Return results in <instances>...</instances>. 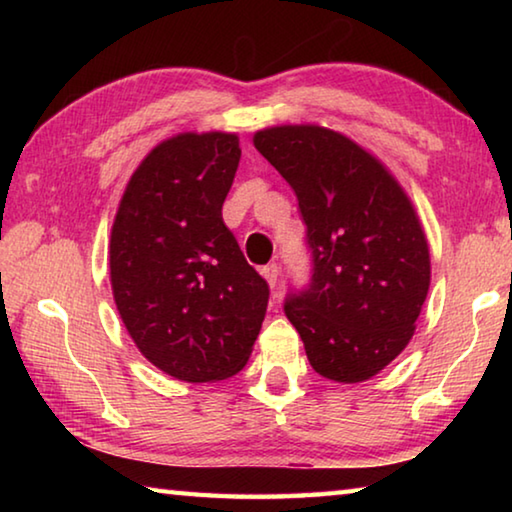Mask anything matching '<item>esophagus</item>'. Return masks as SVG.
Wrapping results in <instances>:
<instances>
[{
	"mask_svg": "<svg viewBox=\"0 0 512 512\" xmlns=\"http://www.w3.org/2000/svg\"><path fill=\"white\" fill-rule=\"evenodd\" d=\"M262 275H264V280L268 282V287L275 289L277 277H280V266H277L275 262H273V264H266V266L262 268Z\"/></svg>",
	"mask_w": 512,
	"mask_h": 512,
	"instance_id": "1",
	"label": "esophagus"
}]
</instances>
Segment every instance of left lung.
<instances>
[{
  "mask_svg": "<svg viewBox=\"0 0 512 512\" xmlns=\"http://www.w3.org/2000/svg\"><path fill=\"white\" fill-rule=\"evenodd\" d=\"M255 149L298 196L311 282L284 314L318 375L357 384L384 370L415 332L431 262L400 183L363 146L323 126H271Z\"/></svg>",
  "mask_w": 512,
  "mask_h": 512,
  "instance_id": "left-lung-1",
  "label": "left lung"
}]
</instances>
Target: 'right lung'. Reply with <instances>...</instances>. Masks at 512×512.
<instances>
[{"label":"right lung","mask_w":512,"mask_h":512,"mask_svg":"<svg viewBox=\"0 0 512 512\" xmlns=\"http://www.w3.org/2000/svg\"><path fill=\"white\" fill-rule=\"evenodd\" d=\"M235 133H180L140 162L110 232V284L146 359L180 381H221L246 366L268 284L225 228L239 167Z\"/></svg>","instance_id":"obj_1"}]
</instances>
